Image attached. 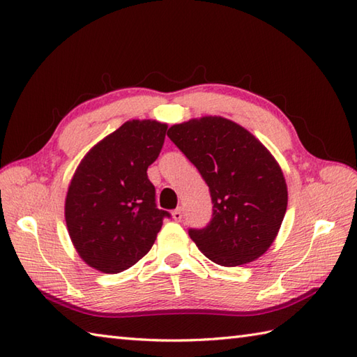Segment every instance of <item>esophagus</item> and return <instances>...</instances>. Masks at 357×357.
I'll use <instances>...</instances> for the list:
<instances>
[{
    "label": "esophagus",
    "mask_w": 357,
    "mask_h": 357,
    "mask_svg": "<svg viewBox=\"0 0 357 357\" xmlns=\"http://www.w3.org/2000/svg\"><path fill=\"white\" fill-rule=\"evenodd\" d=\"M172 218H173V221H176V222H179L181 219H183V211H181V208H176V210H173L172 211Z\"/></svg>",
    "instance_id": "esophagus-1"
}]
</instances>
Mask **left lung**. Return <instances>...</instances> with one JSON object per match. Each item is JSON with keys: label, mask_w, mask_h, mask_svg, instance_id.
Segmentation results:
<instances>
[{"label": "left lung", "mask_w": 357, "mask_h": 357, "mask_svg": "<svg viewBox=\"0 0 357 357\" xmlns=\"http://www.w3.org/2000/svg\"><path fill=\"white\" fill-rule=\"evenodd\" d=\"M169 138L206 181L213 219L190 238L210 261L238 267L261 257L284 221L288 192L282 169L247 128L224 116L173 124Z\"/></svg>", "instance_id": "8db88e82"}]
</instances>
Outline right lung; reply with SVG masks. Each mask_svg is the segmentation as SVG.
Instances as JSON below:
<instances>
[{
    "instance_id": "obj_1",
    "label": "right lung",
    "mask_w": 357,
    "mask_h": 357,
    "mask_svg": "<svg viewBox=\"0 0 357 357\" xmlns=\"http://www.w3.org/2000/svg\"><path fill=\"white\" fill-rule=\"evenodd\" d=\"M167 124L127 121L81 159L67 188V231L89 267L107 275L130 268L155 244L164 216L147 169L162 149Z\"/></svg>"
}]
</instances>
